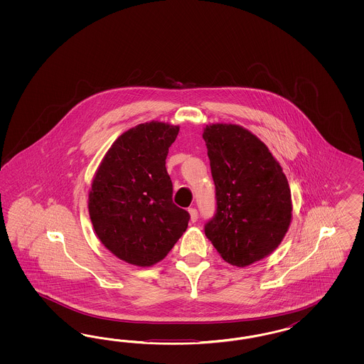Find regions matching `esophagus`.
<instances>
[{
    "label": "esophagus",
    "mask_w": 364,
    "mask_h": 364,
    "mask_svg": "<svg viewBox=\"0 0 364 364\" xmlns=\"http://www.w3.org/2000/svg\"><path fill=\"white\" fill-rule=\"evenodd\" d=\"M188 212H189V215H191V221H192V223H196L198 219V210H196V208H189Z\"/></svg>",
    "instance_id": "1"
}]
</instances>
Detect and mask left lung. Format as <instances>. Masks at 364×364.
<instances>
[{"label":"left lung","instance_id":"8db88e82","mask_svg":"<svg viewBox=\"0 0 364 364\" xmlns=\"http://www.w3.org/2000/svg\"><path fill=\"white\" fill-rule=\"evenodd\" d=\"M203 139L216 191L205 236L227 263L252 264L288 231L292 204L286 175L265 144L239 125H207Z\"/></svg>","mask_w":364,"mask_h":364}]
</instances>
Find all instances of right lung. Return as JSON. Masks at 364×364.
<instances>
[{
    "mask_svg": "<svg viewBox=\"0 0 364 364\" xmlns=\"http://www.w3.org/2000/svg\"><path fill=\"white\" fill-rule=\"evenodd\" d=\"M178 127L144 122L104 156L89 192V216L101 242L129 264L163 260L186 232L189 213L172 200L166 168Z\"/></svg>",
    "mask_w": 364,
    "mask_h": 364,
    "instance_id": "1",
    "label": "right lung"
}]
</instances>
